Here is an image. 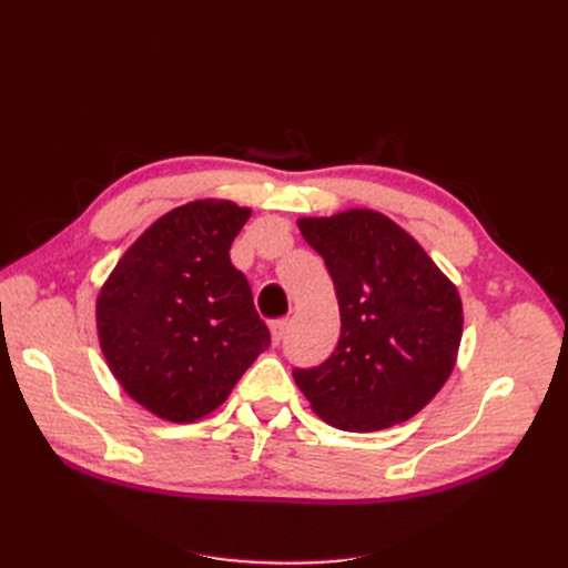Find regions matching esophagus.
<instances>
[{"instance_id":"1","label":"esophagus","mask_w":568,"mask_h":568,"mask_svg":"<svg viewBox=\"0 0 568 568\" xmlns=\"http://www.w3.org/2000/svg\"><path fill=\"white\" fill-rule=\"evenodd\" d=\"M286 329H288V320H274V322L270 324L272 346H280V343H282L284 336H286Z\"/></svg>"}]
</instances>
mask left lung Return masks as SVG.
Returning a JSON list of instances; mask_svg holds the SVG:
<instances>
[{"label": "left lung", "instance_id": "1", "mask_svg": "<svg viewBox=\"0 0 568 568\" xmlns=\"http://www.w3.org/2000/svg\"><path fill=\"white\" fill-rule=\"evenodd\" d=\"M298 227L324 257L341 311L336 351L317 367H296L298 388L341 432L415 417L455 369L464 322L457 286L376 211L301 217Z\"/></svg>", "mask_w": 568, "mask_h": 568}]
</instances>
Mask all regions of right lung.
<instances>
[{"instance_id":"add662e5","label":"right lung","mask_w":568,"mask_h":568,"mask_svg":"<svg viewBox=\"0 0 568 568\" xmlns=\"http://www.w3.org/2000/svg\"><path fill=\"white\" fill-rule=\"evenodd\" d=\"M248 217L232 201L180 205L136 239L99 291L101 353L130 398L161 419L211 415L270 348L248 280L230 261Z\"/></svg>"}]
</instances>
